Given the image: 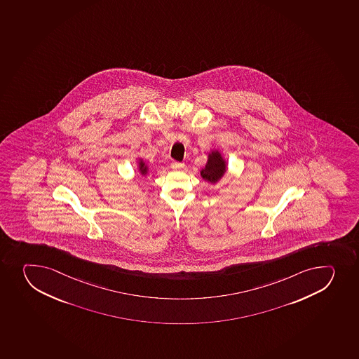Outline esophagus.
I'll return each mask as SVG.
<instances>
[{
  "instance_id": "34e87169",
  "label": "esophagus",
  "mask_w": 359,
  "mask_h": 359,
  "mask_svg": "<svg viewBox=\"0 0 359 359\" xmlns=\"http://www.w3.org/2000/svg\"><path fill=\"white\" fill-rule=\"evenodd\" d=\"M185 166V163H177V161H173V163H170V167L173 168V170H182Z\"/></svg>"
}]
</instances>
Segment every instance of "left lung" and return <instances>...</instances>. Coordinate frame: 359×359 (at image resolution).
Masks as SVG:
<instances>
[{"instance_id":"obj_1","label":"left lung","mask_w":359,"mask_h":359,"mask_svg":"<svg viewBox=\"0 0 359 359\" xmlns=\"http://www.w3.org/2000/svg\"><path fill=\"white\" fill-rule=\"evenodd\" d=\"M227 170V160L224 159L222 153L219 149H210L206 165L200 170V175L205 182L215 185L226 175Z\"/></svg>"}]
</instances>
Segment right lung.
<instances>
[{
    "mask_svg": "<svg viewBox=\"0 0 359 359\" xmlns=\"http://www.w3.org/2000/svg\"><path fill=\"white\" fill-rule=\"evenodd\" d=\"M137 167H138V172L142 177H147L149 173V167L147 163L144 161L142 158H138L137 160Z\"/></svg>",
    "mask_w": 359,
    "mask_h": 359,
    "instance_id": "1",
    "label": "right lung"
}]
</instances>
